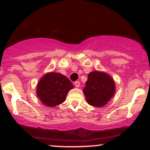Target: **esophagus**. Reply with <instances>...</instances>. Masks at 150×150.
<instances>
[{
  "instance_id": "obj_1",
  "label": "esophagus",
  "mask_w": 150,
  "mask_h": 150,
  "mask_svg": "<svg viewBox=\"0 0 150 150\" xmlns=\"http://www.w3.org/2000/svg\"><path fill=\"white\" fill-rule=\"evenodd\" d=\"M75 87H80V82H79V81H76V82H75Z\"/></svg>"
}]
</instances>
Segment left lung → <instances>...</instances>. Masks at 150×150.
<instances>
[{"label": "left lung", "instance_id": "8db88e82", "mask_svg": "<svg viewBox=\"0 0 150 150\" xmlns=\"http://www.w3.org/2000/svg\"><path fill=\"white\" fill-rule=\"evenodd\" d=\"M83 92L89 105L101 107L113 97L116 85L112 77L108 74L95 70L89 73Z\"/></svg>", "mask_w": 150, "mask_h": 150}]
</instances>
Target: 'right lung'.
<instances>
[{"label": "right lung", "instance_id": "1", "mask_svg": "<svg viewBox=\"0 0 150 150\" xmlns=\"http://www.w3.org/2000/svg\"><path fill=\"white\" fill-rule=\"evenodd\" d=\"M73 85L69 79L61 73L50 72L41 77L37 86V95L42 104L54 107L64 102Z\"/></svg>", "mask_w": 150, "mask_h": 150}]
</instances>
